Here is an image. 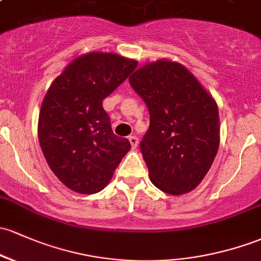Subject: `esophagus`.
Masks as SVG:
<instances>
[{"mask_svg": "<svg viewBox=\"0 0 261 261\" xmlns=\"http://www.w3.org/2000/svg\"><path fill=\"white\" fill-rule=\"evenodd\" d=\"M128 139H129V143H130V145H132V149H136L137 145H138V138H137L136 136H130Z\"/></svg>", "mask_w": 261, "mask_h": 261, "instance_id": "34e87169", "label": "esophagus"}]
</instances>
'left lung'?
Listing matches in <instances>:
<instances>
[{
	"label": "left lung",
	"instance_id": "left-lung-1",
	"mask_svg": "<svg viewBox=\"0 0 261 261\" xmlns=\"http://www.w3.org/2000/svg\"><path fill=\"white\" fill-rule=\"evenodd\" d=\"M129 85L149 112L139 149L150 180L168 194L190 192L208 173L219 148L217 103L186 67L170 61L142 67Z\"/></svg>",
	"mask_w": 261,
	"mask_h": 261
}]
</instances>
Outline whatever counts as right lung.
<instances>
[{
	"instance_id": "add662e5",
	"label": "right lung",
	"mask_w": 261,
	"mask_h": 261,
	"mask_svg": "<svg viewBox=\"0 0 261 261\" xmlns=\"http://www.w3.org/2000/svg\"><path fill=\"white\" fill-rule=\"evenodd\" d=\"M136 67L114 53L92 52L74 60L47 91L38 139L47 164L69 189L100 192L129 152V141L113 133L102 102Z\"/></svg>"
}]
</instances>
